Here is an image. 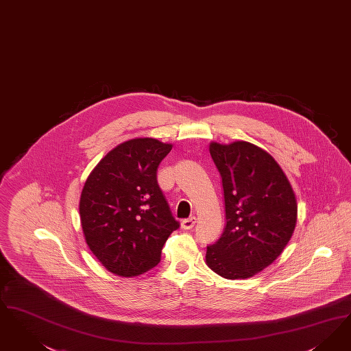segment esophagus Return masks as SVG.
Instances as JSON below:
<instances>
[{"instance_id": "34e87169", "label": "esophagus", "mask_w": 351, "mask_h": 351, "mask_svg": "<svg viewBox=\"0 0 351 351\" xmlns=\"http://www.w3.org/2000/svg\"><path fill=\"white\" fill-rule=\"evenodd\" d=\"M196 217H191V218L182 219V230H191V228H193V226L196 225Z\"/></svg>"}]
</instances>
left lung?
<instances>
[{
	"label": "left lung",
	"mask_w": 351,
	"mask_h": 351,
	"mask_svg": "<svg viewBox=\"0 0 351 351\" xmlns=\"http://www.w3.org/2000/svg\"><path fill=\"white\" fill-rule=\"evenodd\" d=\"M222 178L223 234L208 245L206 264L227 280H244L269 267L293 237L294 191L274 158L250 142H211Z\"/></svg>",
	"instance_id": "obj_1"
}]
</instances>
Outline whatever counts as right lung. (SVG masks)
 Wrapping results in <instances>:
<instances>
[{
	"instance_id": "right-lung-1",
	"label": "right lung",
	"mask_w": 351,
	"mask_h": 351,
	"mask_svg": "<svg viewBox=\"0 0 351 351\" xmlns=\"http://www.w3.org/2000/svg\"><path fill=\"white\" fill-rule=\"evenodd\" d=\"M172 145L134 138L106 155L84 182L80 215L84 239L113 274L138 276L160 261L162 248L180 223L156 182Z\"/></svg>"
}]
</instances>
